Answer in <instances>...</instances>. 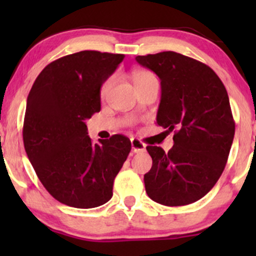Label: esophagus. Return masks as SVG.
I'll list each match as a JSON object with an SVG mask.
<instances>
[{
    "mask_svg": "<svg viewBox=\"0 0 256 256\" xmlns=\"http://www.w3.org/2000/svg\"><path fill=\"white\" fill-rule=\"evenodd\" d=\"M131 148L134 152H142L146 150V144L138 138H132L131 140Z\"/></svg>",
    "mask_w": 256,
    "mask_h": 256,
    "instance_id": "1",
    "label": "esophagus"
}]
</instances>
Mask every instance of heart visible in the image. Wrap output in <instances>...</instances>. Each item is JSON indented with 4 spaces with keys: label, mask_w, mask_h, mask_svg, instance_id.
<instances>
[{
    "label": "heart",
    "mask_w": 256,
    "mask_h": 256,
    "mask_svg": "<svg viewBox=\"0 0 256 256\" xmlns=\"http://www.w3.org/2000/svg\"><path fill=\"white\" fill-rule=\"evenodd\" d=\"M150 76H152L150 72L148 71H136L134 73V76H132V78H134V84H138L140 82H142L143 79L150 77ZM113 82H114V78L113 77H110L108 79H106V80L104 82V84L101 85V89H100V94H101L102 98H104L106 95L108 94V91L110 90L112 85H113Z\"/></svg>",
    "instance_id": "heart-1"
}]
</instances>
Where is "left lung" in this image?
<instances>
[{"label":"left lung","instance_id":"obj_1","mask_svg":"<svg viewBox=\"0 0 256 256\" xmlns=\"http://www.w3.org/2000/svg\"><path fill=\"white\" fill-rule=\"evenodd\" d=\"M160 78L161 100L156 122L174 131L172 149L148 146L152 158L144 174L152 201L177 207L202 198L224 171L234 122L228 91L210 67L174 52L136 56Z\"/></svg>","mask_w":256,"mask_h":256}]
</instances>
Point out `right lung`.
Segmentation results:
<instances>
[{"mask_svg": "<svg viewBox=\"0 0 256 256\" xmlns=\"http://www.w3.org/2000/svg\"><path fill=\"white\" fill-rule=\"evenodd\" d=\"M124 60L122 54L84 50L43 68L26 102L25 152L55 200L94 208L113 196V183L131 150L122 134L92 143L85 120L101 110L100 89Z\"/></svg>", "mask_w": 256, "mask_h": 256, "instance_id": "1", "label": "right lung"}]
</instances>
